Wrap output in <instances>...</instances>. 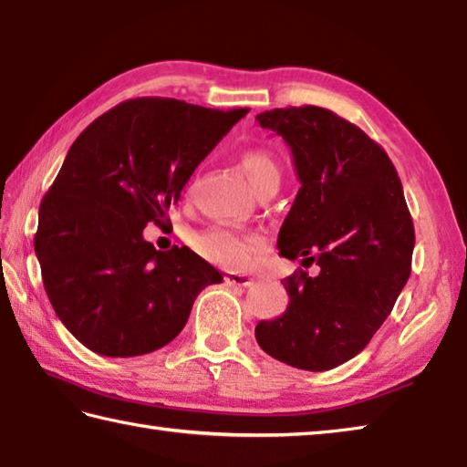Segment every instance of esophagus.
<instances>
[{
  "instance_id": "esophagus-1",
  "label": "esophagus",
  "mask_w": 467,
  "mask_h": 467,
  "mask_svg": "<svg viewBox=\"0 0 467 467\" xmlns=\"http://www.w3.org/2000/svg\"><path fill=\"white\" fill-rule=\"evenodd\" d=\"M223 278L230 286H250V285H254V278L250 275H242V272H227Z\"/></svg>"
}]
</instances>
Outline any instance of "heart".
Here are the masks:
<instances>
[{
  "mask_svg": "<svg viewBox=\"0 0 467 467\" xmlns=\"http://www.w3.org/2000/svg\"><path fill=\"white\" fill-rule=\"evenodd\" d=\"M240 166L250 187L268 177H280L276 161L270 152L262 150V148L245 150L240 158ZM192 245L209 262H215L219 266L232 270H240L250 266L256 254H260L264 248V240L258 234H242L227 230V227H211V230L192 237Z\"/></svg>",
  "mask_w": 467,
  "mask_h": 467,
  "instance_id": "b5f03b06",
  "label": "heart"
}]
</instances>
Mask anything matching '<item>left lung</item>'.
Returning a JSON list of instances; mask_svg holds the SVG:
<instances>
[{"instance_id":"8db88e82","label":"left lung","mask_w":467,"mask_h":467,"mask_svg":"<svg viewBox=\"0 0 467 467\" xmlns=\"http://www.w3.org/2000/svg\"><path fill=\"white\" fill-rule=\"evenodd\" d=\"M283 136L301 181L278 232L288 260L319 275L283 280L286 311L256 325L268 356L301 370H331L358 356L410 276L415 227L389 154L358 126L315 105L256 116Z\"/></svg>"}]
</instances>
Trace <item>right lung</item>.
Returning <instances> with one entry per match:
<instances>
[{
	"instance_id": "add662e5",
	"label": "right lung",
	"mask_w": 467,
	"mask_h": 467,
	"mask_svg": "<svg viewBox=\"0 0 467 467\" xmlns=\"http://www.w3.org/2000/svg\"><path fill=\"white\" fill-rule=\"evenodd\" d=\"M245 113L142 97L70 146L40 203L34 250L52 309L85 348L108 358L161 349L201 290L222 283L187 245L158 252L142 232L169 223L191 174Z\"/></svg>"
}]
</instances>
